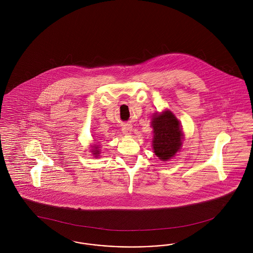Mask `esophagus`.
Returning a JSON list of instances; mask_svg holds the SVG:
<instances>
[{"instance_id": "obj_1", "label": "esophagus", "mask_w": 253, "mask_h": 253, "mask_svg": "<svg viewBox=\"0 0 253 253\" xmlns=\"http://www.w3.org/2000/svg\"><path fill=\"white\" fill-rule=\"evenodd\" d=\"M122 132H123L124 134H126V135H130V134L132 133V126H131V125H128V124L124 125V126L122 127Z\"/></svg>"}]
</instances>
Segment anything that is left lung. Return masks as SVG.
Returning <instances> with one entry per match:
<instances>
[{"mask_svg": "<svg viewBox=\"0 0 253 253\" xmlns=\"http://www.w3.org/2000/svg\"><path fill=\"white\" fill-rule=\"evenodd\" d=\"M152 127L154 153L162 161H167L180 150L183 132L179 121L167 110L153 116Z\"/></svg>", "mask_w": 253, "mask_h": 253, "instance_id": "obj_1", "label": "left lung"}]
</instances>
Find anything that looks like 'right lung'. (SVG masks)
Returning a JSON list of instances; mask_svg holds the SVG:
<instances>
[{"label":"right lung","instance_id":"add662e5","mask_svg":"<svg viewBox=\"0 0 253 253\" xmlns=\"http://www.w3.org/2000/svg\"><path fill=\"white\" fill-rule=\"evenodd\" d=\"M98 148H99V146L98 145H94V147H93V149L91 150L92 151V153H93V155H94V157H96L99 156V150H98Z\"/></svg>","mask_w":253,"mask_h":253}]
</instances>
